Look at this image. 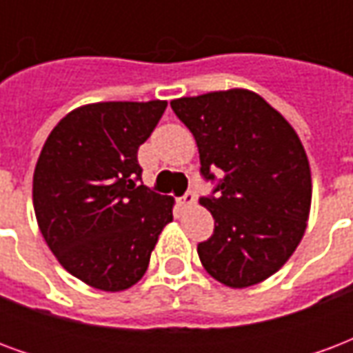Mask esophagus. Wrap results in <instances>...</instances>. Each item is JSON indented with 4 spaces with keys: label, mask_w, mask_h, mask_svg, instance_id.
<instances>
[{
    "label": "esophagus",
    "mask_w": 353,
    "mask_h": 353,
    "mask_svg": "<svg viewBox=\"0 0 353 353\" xmlns=\"http://www.w3.org/2000/svg\"><path fill=\"white\" fill-rule=\"evenodd\" d=\"M194 202H196V194H194L192 191L185 192V196H181V199H179V204H181L183 208L194 206Z\"/></svg>",
    "instance_id": "esophagus-1"
}]
</instances>
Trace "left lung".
I'll use <instances>...</instances> for the list:
<instances>
[{
  "label": "left lung",
  "mask_w": 353,
  "mask_h": 353,
  "mask_svg": "<svg viewBox=\"0 0 353 353\" xmlns=\"http://www.w3.org/2000/svg\"><path fill=\"white\" fill-rule=\"evenodd\" d=\"M192 132L200 172L217 199L200 204L214 215L199 257L214 280L232 289L257 285L285 265L301 244L312 204L310 162L295 128L248 88L170 101Z\"/></svg>",
  "instance_id": "1"
}]
</instances>
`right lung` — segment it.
Instances as JSON below:
<instances>
[{"instance_id": "obj_1", "label": "right lung", "mask_w": 353, "mask_h": 353, "mask_svg": "<svg viewBox=\"0 0 353 353\" xmlns=\"http://www.w3.org/2000/svg\"><path fill=\"white\" fill-rule=\"evenodd\" d=\"M166 100L96 101L52 128L34 172V212L49 250L77 280L108 293L138 283L176 200L143 185L138 149Z\"/></svg>"}]
</instances>
